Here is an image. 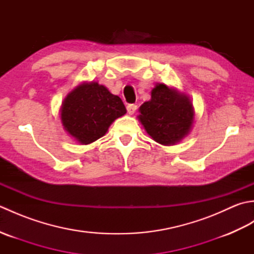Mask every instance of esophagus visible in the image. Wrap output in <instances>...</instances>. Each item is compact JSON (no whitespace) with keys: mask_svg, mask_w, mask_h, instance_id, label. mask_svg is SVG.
Wrapping results in <instances>:
<instances>
[{"mask_svg":"<svg viewBox=\"0 0 254 254\" xmlns=\"http://www.w3.org/2000/svg\"><path fill=\"white\" fill-rule=\"evenodd\" d=\"M136 109H137V106L134 105V104H130V105H127V110L128 112V115H133V113L136 111Z\"/></svg>","mask_w":254,"mask_h":254,"instance_id":"obj_1","label":"esophagus"}]
</instances>
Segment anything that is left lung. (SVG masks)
I'll use <instances>...</instances> for the list:
<instances>
[{"instance_id":"obj_1","label":"left lung","mask_w":254,"mask_h":254,"mask_svg":"<svg viewBox=\"0 0 254 254\" xmlns=\"http://www.w3.org/2000/svg\"><path fill=\"white\" fill-rule=\"evenodd\" d=\"M139 121L154 141L164 145L179 142L193 122V107L186 95L159 84L152 90V99L139 107Z\"/></svg>"}]
</instances>
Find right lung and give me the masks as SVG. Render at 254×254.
<instances>
[{
    "instance_id": "obj_1",
    "label": "right lung",
    "mask_w": 254,
    "mask_h": 254,
    "mask_svg": "<svg viewBox=\"0 0 254 254\" xmlns=\"http://www.w3.org/2000/svg\"><path fill=\"white\" fill-rule=\"evenodd\" d=\"M127 112L120 97L98 83L79 85L62 104L61 120L65 130L82 144L104 136L110 124Z\"/></svg>"
}]
</instances>
